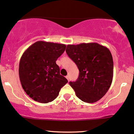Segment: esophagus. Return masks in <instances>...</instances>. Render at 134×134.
<instances>
[{
    "label": "esophagus",
    "instance_id": "obj_1",
    "mask_svg": "<svg viewBox=\"0 0 134 134\" xmlns=\"http://www.w3.org/2000/svg\"><path fill=\"white\" fill-rule=\"evenodd\" d=\"M66 78L68 80H69V79H70V77H69V75H67V76H66Z\"/></svg>",
    "mask_w": 134,
    "mask_h": 134
}]
</instances>
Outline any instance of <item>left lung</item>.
Wrapping results in <instances>:
<instances>
[{
	"label": "left lung",
	"mask_w": 134,
	"mask_h": 134,
	"mask_svg": "<svg viewBox=\"0 0 134 134\" xmlns=\"http://www.w3.org/2000/svg\"><path fill=\"white\" fill-rule=\"evenodd\" d=\"M68 55L77 64L79 75L70 82L76 96L86 103H94L108 91L113 78V59L109 48L88 43L68 44Z\"/></svg>",
	"instance_id": "8db88e82"
}]
</instances>
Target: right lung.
Listing matches in <instances>:
<instances>
[{"label": "right lung", "mask_w": 134, "mask_h": 134, "mask_svg": "<svg viewBox=\"0 0 134 134\" xmlns=\"http://www.w3.org/2000/svg\"><path fill=\"white\" fill-rule=\"evenodd\" d=\"M66 47L64 44L38 41L21 55L20 80L24 91L35 101L43 103L53 101L68 82L60 75L59 67L55 63Z\"/></svg>", "instance_id": "right-lung-1"}]
</instances>
